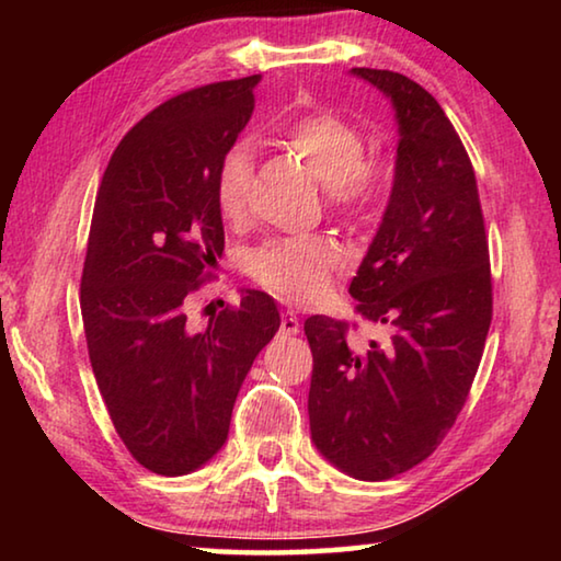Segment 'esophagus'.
I'll list each match as a JSON object with an SVG mask.
<instances>
[{"instance_id": "34e87169", "label": "esophagus", "mask_w": 561, "mask_h": 561, "mask_svg": "<svg viewBox=\"0 0 561 561\" xmlns=\"http://www.w3.org/2000/svg\"><path fill=\"white\" fill-rule=\"evenodd\" d=\"M279 334H282V336L299 334V319H297V314H294V311H284V314H282Z\"/></svg>"}]
</instances>
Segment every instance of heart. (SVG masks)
I'll return each mask as SVG.
<instances>
[{"mask_svg":"<svg viewBox=\"0 0 561 561\" xmlns=\"http://www.w3.org/2000/svg\"><path fill=\"white\" fill-rule=\"evenodd\" d=\"M284 144L327 185L331 210L360 217L381 195V170L364 158L366 138L334 111H314L291 123ZM252 185V148L234 144L222 153L215 175V201L225 220H240ZM341 264L339 247L327 237H279L247 254L250 277L279 297L311 301L324 294Z\"/></svg>","mask_w":561,"mask_h":561,"instance_id":"1","label":"heart"}]
</instances>
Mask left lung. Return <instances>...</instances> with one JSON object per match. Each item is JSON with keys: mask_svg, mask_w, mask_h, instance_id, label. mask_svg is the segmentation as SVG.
Returning <instances> with one entry per match:
<instances>
[{"mask_svg": "<svg viewBox=\"0 0 561 561\" xmlns=\"http://www.w3.org/2000/svg\"><path fill=\"white\" fill-rule=\"evenodd\" d=\"M391 99L393 190L351 282L388 339L356 346L346 321L309 317L311 440L356 480H388L438 448L468 401L492 321L478 180L440 103L403 73L351 69Z\"/></svg>", "mask_w": 561, "mask_h": 561, "instance_id": "obj_1", "label": "left lung"}]
</instances>
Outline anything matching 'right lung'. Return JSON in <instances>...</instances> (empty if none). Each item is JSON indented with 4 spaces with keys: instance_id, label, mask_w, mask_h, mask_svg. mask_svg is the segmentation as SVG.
<instances>
[{
    "instance_id": "obj_1",
    "label": "right lung",
    "mask_w": 561,
    "mask_h": 561,
    "mask_svg": "<svg viewBox=\"0 0 561 561\" xmlns=\"http://www.w3.org/2000/svg\"><path fill=\"white\" fill-rule=\"evenodd\" d=\"M257 83H207L160 103L113 150L93 207L81 277L91 368L123 445L165 478L222 448L244 376L279 329L277 304L257 289L201 331L185 311L222 257L215 175Z\"/></svg>"
}]
</instances>
